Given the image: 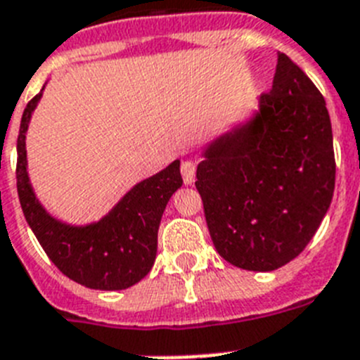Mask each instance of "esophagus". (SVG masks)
Segmentation results:
<instances>
[{"mask_svg": "<svg viewBox=\"0 0 360 360\" xmlns=\"http://www.w3.org/2000/svg\"><path fill=\"white\" fill-rule=\"evenodd\" d=\"M181 174H183L184 184H192L195 181V165L192 161L181 162Z\"/></svg>", "mask_w": 360, "mask_h": 360, "instance_id": "esophagus-1", "label": "esophagus"}]
</instances>
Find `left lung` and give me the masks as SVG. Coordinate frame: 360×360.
Segmentation results:
<instances>
[{
	"mask_svg": "<svg viewBox=\"0 0 360 360\" xmlns=\"http://www.w3.org/2000/svg\"><path fill=\"white\" fill-rule=\"evenodd\" d=\"M201 155L195 186L224 261L271 271L301 254L330 208L335 158L326 101L288 56L252 117Z\"/></svg>",
	"mask_w": 360,
	"mask_h": 360,
	"instance_id": "1",
	"label": "left lung"
}]
</instances>
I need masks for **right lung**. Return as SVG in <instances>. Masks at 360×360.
Here are the masks:
<instances>
[{
  "mask_svg": "<svg viewBox=\"0 0 360 360\" xmlns=\"http://www.w3.org/2000/svg\"><path fill=\"white\" fill-rule=\"evenodd\" d=\"M41 96L43 90L25 108L18 136L15 179L25 219L50 261L68 279L92 290L130 288L154 266L162 212L183 184L179 159L137 183L96 223H65L39 202L27 168V130Z\"/></svg>",
  "mask_w": 360,
  "mask_h": 360,
  "instance_id": "obj_1",
  "label": "right lung"
}]
</instances>
